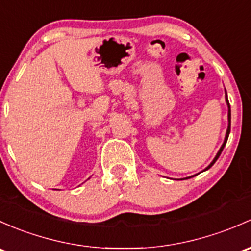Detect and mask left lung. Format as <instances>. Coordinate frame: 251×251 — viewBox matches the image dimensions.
Instances as JSON below:
<instances>
[{
	"mask_svg": "<svg viewBox=\"0 0 251 251\" xmlns=\"http://www.w3.org/2000/svg\"><path fill=\"white\" fill-rule=\"evenodd\" d=\"M226 102H227V105H228V114H227V117H228V126H227V131H226V136H225V141H224V143H223V146H221V148L220 149H219V151H218V154H216V156L214 157V160L212 161V162H210V165L208 166L207 168H205L204 171H207V170H209L210 167H212L213 165H214L215 163V161L219 159V156H220V154H221V151H223V149H224V147L226 146V142H227V138H228V134H230V131H231V108H230V103H228V100H227V94H226ZM189 178H191V176H189Z\"/></svg>",
	"mask_w": 251,
	"mask_h": 251,
	"instance_id": "left-lung-1",
	"label": "left lung"
}]
</instances>
